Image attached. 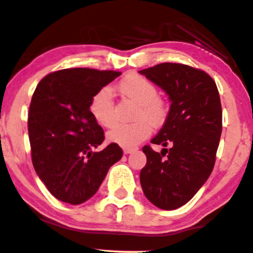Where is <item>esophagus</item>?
Masks as SVG:
<instances>
[{
    "instance_id": "obj_1",
    "label": "esophagus",
    "mask_w": 253,
    "mask_h": 253,
    "mask_svg": "<svg viewBox=\"0 0 253 253\" xmlns=\"http://www.w3.org/2000/svg\"><path fill=\"white\" fill-rule=\"evenodd\" d=\"M135 148H124V154L125 155H128V154H131V152H133V151H135Z\"/></svg>"
}]
</instances>
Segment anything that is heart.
Returning <instances> with one entry per match:
<instances>
[{
	"mask_svg": "<svg viewBox=\"0 0 253 253\" xmlns=\"http://www.w3.org/2000/svg\"><path fill=\"white\" fill-rule=\"evenodd\" d=\"M119 92L138 104L132 124H119L107 133L108 141L133 148L149 137L152 126H160L167 118V105L158 97L156 85L148 78L137 73L126 76L119 83ZM90 114L102 127H112L115 124V107L109 87L98 90L90 101Z\"/></svg>",
	"mask_w": 253,
	"mask_h": 253,
	"instance_id": "b5f03b06",
	"label": "heart"
}]
</instances>
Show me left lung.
I'll return each instance as SVG.
<instances>
[{
	"label": "left lung",
	"instance_id": "8db88e82",
	"mask_svg": "<svg viewBox=\"0 0 253 253\" xmlns=\"http://www.w3.org/2000/svg\"><path fill=\"white\" fill-rule=\"evenodd\" d=\"M139 73L171 102L165 125L151 140L169 149L160 154L144 146L140 185L152 204L174 210L192 199L213 169L222 132L220 95L209 74L182 63H160Z\"/></svg>",
	"mask_w": 253,
	"mask_h": 253
}]
</instances>
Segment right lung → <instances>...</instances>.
<instances>
[{"label":"right lung","mask_w":253,"mask_h":253,"mask_svg":"<svg viewBox=\"0 0 253 253\" xmlns=\"http://www.w3.org/2000/svg\"><path fill=\"white\" fill-rule=\"evenodd\" d=\"M120 72L67 68L41 80L29 112V137L36 173L61 202L82 204L97 192L122 149L109 144L90 114V101Z\"/></svg>","instance_id":"right-lung-1"}]
</instances>
